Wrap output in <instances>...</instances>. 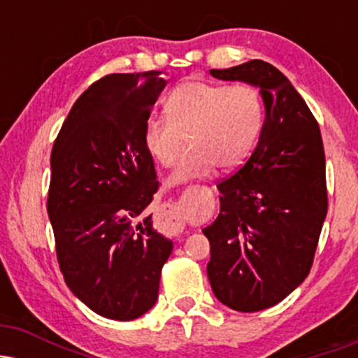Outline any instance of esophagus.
<instances>
[{
	"instance_id": "obj_1",
	"label": "esophagus",
	"mask_w": 358,
	"mask_h": 358,
	"mask_svg": "<svg viewBox=\"0 0 358 358\" xmlns=\"http://www.w3.org/2000/svg\"><path fill=\"white\" fill-rule=\"evenodd\" d=\"M170 213H176V212L175 210H170Z\"/></svg>"
}]
</instances>
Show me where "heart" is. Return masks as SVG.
Here are the masks:
<instances>
[{"mask_svg":"<svg viewBox=\"0 0 358 358\" xmlns=\"http://www.w3.org/2000/svg\"><path fill=\"white\" fill-rule=\"evenodd\" d=\"M168 119L151 117L145 127V145L156 163L170 168L190 148L170 176L182 185L220 170L239 168L256 146L264 122L261 92L249 84L222 85L187 80L165 101Z\"/></svg>","mask_w":358,"mask_h":358,"instance_id":"1","label":"heart"}]
</instances>
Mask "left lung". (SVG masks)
Listing matches in <instances>:
<instances>
[{
  "label": "left lung",
  "instance_id": "obj_1",
  "mask_svg": "<svg viewBox=\"0 0 358 358\" xmlns=\"http://www.w3.org/2000/svg\"><path fill=\"white\" fill-rule=\"evenodd\" d=\"M257 87L266 117L244 166L217 185L220 213L203 229L215 298L242 313L282 301L305 281L328 210L320 126L282 72L262 60L212 69Z\"/></svg>",
  "mask_w": 358,
  "mask_h": 358
}]
</instances>
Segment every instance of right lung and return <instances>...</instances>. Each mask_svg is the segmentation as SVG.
<instances>
[{"label":"right lung","mask_w":358,"mask_h":358,"mask_svg":"<svg viewBox=\"0 0 358 358\" xmlns=\"http://www.w3.org/2000/svg\"><path fill=\"white\" fill-rule=\"evenodd\" d=\"M166 80L110 73L76 101L53 143L48 219L65 282L94 313L136 320L158 299L173 242L138 217L158 190L145 127Z\"/></svg>","instance_id":"1"}]
</instances>
